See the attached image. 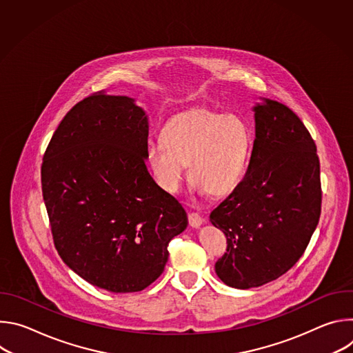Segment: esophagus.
I'll list each match as a JSON object with an SVG mask.
<instances>
[{
  "label": "esophagus",
  "instance_id": "esophagus-1",
  "mask_svg": "<svg viewBox=\"0 0 353 353\" xmlns=\"http://www.w3.org/2000/svg\"><path fill=\"white\" fill-rule=\"evenodd\" d=\"M203 222H204V219H203V216H199L196 212H190L188 214V223H190V226L191 228H199L201 225H203Z\"/></svg>",
  "mask_w": 353,
  "mask_h": 353
}]
</instances>
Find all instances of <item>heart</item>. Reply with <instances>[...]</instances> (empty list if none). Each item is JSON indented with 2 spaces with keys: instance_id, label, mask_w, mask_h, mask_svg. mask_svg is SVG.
Returning a JSON list of instances; mask_svg holds the SVG:
<instances>
[{
  "instance_id": "heart-1",
  "label": "heart",
  "mask_w": 353,
  "mask_h": 353,
  "mask_svg": "<svg viewBox=\"0 0 353 353\" xmlns=\"http://www.w3.org/2000/svg\"><path fill=\"white\" fill-rule=\"evenodd\" d=\"M251 142V130L240 116L194 108L173 116L162 139L148 141L146 159L165 191L180 190L188 162V177L195 188L219 196L243 179Z\"/></svg>"
}]
</instances>
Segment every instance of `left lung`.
<instances>
[{"label": "left lung", "instance_id": "8db88e82", "mask_svg": "<svg viewBox=\"0 0 353 353\" xmlns=\"http://www.w3.org/2000/svg\"><path fill=\"white\" fill-rule=\"evenodd\" d=\"M253 110L256 139L247 173L210 215L228 240L216 275L236 289L288 272L303 256L321 214L320 161L310 132L275 100L263 99Z\"/></svg>", "mask_w": 353, "mask_h": 353}]
</instances>
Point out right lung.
Wrapping results in <instances>:
<instances>
[{
	"instance_id": "1",
	"label": "right lung",
	"mask_w": 353,
	"mask_h": 353,
	"mask_svg": "<svg viewBox=\"0 0 353 353\" xmlns=\"http://www.w3.org/2000/svg\"><path fill=\"white\" fill-rule=\"evenodd\" d=\"M148 130L134 99L97 92L65 114L43 157V199L60 257L113 293L155 282L169 241L188 223L146 169Z\"/></svg>"
}]
</instances>
